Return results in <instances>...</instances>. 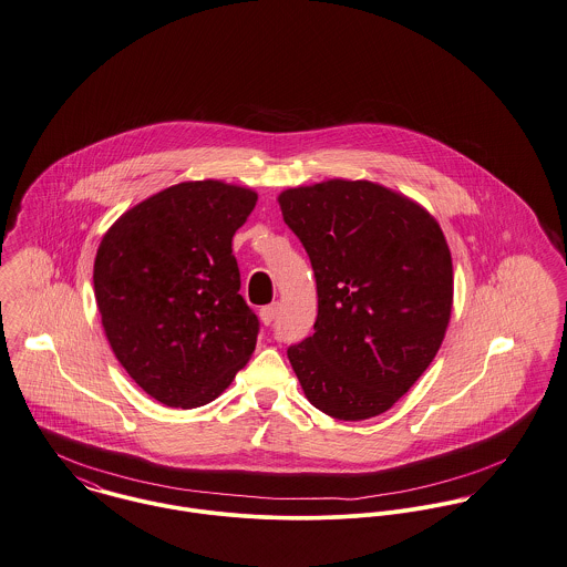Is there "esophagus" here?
I'll return each mask as SVG.
<instances>
[{
	"label": "esophagus",
	"instance_id": "obj_1",
	"mask_svg": "<svg viewBox=\"0 0 567 567\" xmlns=\"http://www.w3.org/2000/svg\"><path fill=\"white\" fill-rule=\"evenodd\" d=\"M276 315H278V302L267 305V307H262V309H260V321H262L265 326H271V323H274V319H276Z\"/></svg>",
	"mask_w": 567,
	"mask_h": 567
}]
</instances>
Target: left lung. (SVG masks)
I'll return each instance as SVG.
<instances>
[{"label":"left lung","mask_w":567,"mask_h":567,"mask_svg":"<svg viewBox=\"0 0 567 567\" xmlns=\"http://www.w3.org/2000/svg\"><path fill=\"white\" fill-rule=\"evenodd\" d=\"M313 265V337L287 348L309 402L359 422L391 409L440 350L452 258L440 224L368 181H328L278 197Z\"/></svg>","instance_id":"left-lung-1"}]
</instances>
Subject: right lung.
Segmentation results:
<instances>
[{
    "label": "right lung",
    "mask_w": 567,
    "mask_h": 567,
    "mask_svg": "<svg viewBox=\"0 0 567 567\" xmlns=\"http://www.w3.org/2000/svg\"><path fill=\"white\" fill-rule=\"evenodd\" d=\"M256 193L183 183L124 213L93 267L95 300L117 361L167 406L215 400L248 363L260 321L241 298L233 237Z\"/></svg>",
    "instance_id": "1"
}]
</instances>
